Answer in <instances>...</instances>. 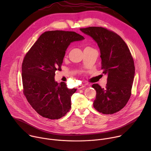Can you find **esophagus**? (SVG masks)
I'll return each instance as SVG.
<instances>
[{"label":"esophagus","mask_w":151,"mask_h":151,"mask_svg":"<svg viewBox=\"0 0 151 151\" xmlns=\"http://www.w3.org/2000/svg\"><path fill=\"white\" fill-rule=\"evenodd\" d=\"M83 87H85V85H78V87H77V88L78 90H79V89H81V88H82Z\"/></svg>","instance_id":"obj_1"}]
</instances>
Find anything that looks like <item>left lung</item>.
<instances>
[{
  "mask_svg": "<svg viewBox=\"0 0 151 151\" xmlns=\"http://www.w3.org/2000/svg\"><path fill=\"white\" fill-rule=\"evenodd\" d=\"M80 30L93 38L100 50L101 69L107 75L106 87L92 85L96 91L93 106L103 114H113L126 105L131 96L135 73L133 58L124 40L114 32L102 27Z\"/></svg>",
  "mask_w": 151,
  "mask_h": 151,
  "instance_id": "obj_1",
  "label": "left lung"
}]
</instances>
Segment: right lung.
Masks as SVG:
<instances>
[{
	"label": "right lung",
	"instance_id": "add662e5",
	"mask_svg": "<svg viewBox=\"0 0 151 151\" xmlns=\"http://www.w3.org/2000/svg\"><path fill=\"white\" fill-rule=\"evenodd\" d=\"M84 37L75 32L52 30L42 33L24 56L22 63L23 94L42 116L58 119L71 108V96L76 89L55 81L61 70L66 50L71 42Z\"/></svg>",
	"mask_w": 151,
	"mask_h": 151
}]
</instances>
